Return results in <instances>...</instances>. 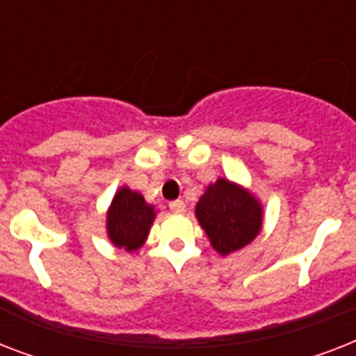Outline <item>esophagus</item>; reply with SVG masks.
Returning a JSON list of instances; mask_svg holds the SVG:
<instances>
[{
	"label": "esophagus",
	"instance_id": "obj_1",
	"mask_svg": "<svg viewBox=\"0 0 356 356\" xmlns=\"http://www.w3.org/2000/svg\"><path fill=\"white\" fill-rule=\"evenodd\" d=\"M170 211L172 212H184V201L183 200H175L170 203Z\"/></svg>",
	"mask_w": 356,
	"mask_h": 356
}]
</instances>
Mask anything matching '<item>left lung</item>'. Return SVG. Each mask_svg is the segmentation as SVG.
Masks as SVG:
<instances>
[{
    "instance_id": "8db88e82",
    "label": "left lung",
    "mask_w": 356,
    "mask_h": 356,
    "mask_svg": "<svg viewBox=\"0 0 356 356\" xmlns=\"http://www.w3.org/2000/svg\"><path fill=\"white\" fill-rule=\"evenodd\" d=\"M195 216L211 238L212 248L222 254L248 245L262 223L259 201L225 179H218L201 195Z\"/></svg>"
}]
</instances>
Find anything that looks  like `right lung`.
<instances>
[{
    "instance_id": "add662e5",
    "label": "right lung",
    "mask_w": 356,
    "mask_h": 356,
    "mask_svg": "<svg viewBox=\"0 0 356 356\" xmlns=\"http://www.w3.org/2000/svg\"><path fill=\"white\" fill-rule=\"evenodd\" d=\"M155 212L144 197L133 190L122 188L113 201L107 214V231L114 245L134 251L149 233Z\"/></svg>"
}]
</instances>
